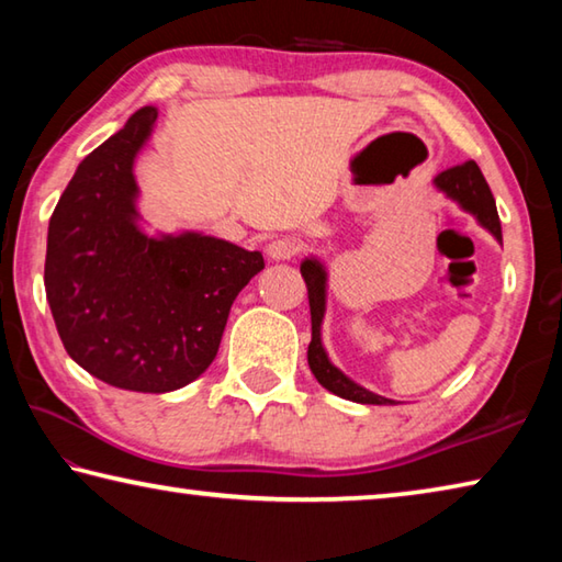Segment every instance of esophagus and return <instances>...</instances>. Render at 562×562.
Listing matches in <instances>:
<instances>
[{
    "instance_id": "34e87169",
    "label": "esophagus",
    "mask_w": 562,
    "mask_h": 562,
    "mask_svg": "<svg viewBox=\"0 0 562 562\" xmlns=\"http://www.w3.org/2000/svg\"><path fill=\"white\" fill-rule=\"evenodd\" d=\"M302 250L300 240H294V237H280V240H272L268 245V258L270 260H292L294 255H297Z\"/></svg>"
}]
</instances>
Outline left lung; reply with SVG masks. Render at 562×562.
<instances>
[{
    "label": "left lung",
    "mask_w": 562,
    "mask_h": 562,
    "mask_svg": "<svg viewBox=\"0 0 562 562\" xmlns=\"http://www.w3.org/2000/svg\"><path fill=\"white\" fill-rule=\"evenodd\" d=\"M436 190H441L446 198H451L453 203H459L461 211L471 213L481 227L503 243L501 233V221L496 211V201H493V193L483 178L481 168L475 166V160H465L461 166H453L443 170L434 178ZM300 272L304 282H307V294H310V315H312V341L307 347V361L312 374H315L317 382L327 389V392L337 394L341 398H349V402L357 404H394L392 398H384L369 389L359 386L357 382L331 364L327 357V349L322 345V319H325L327 312V268L325 262L315 255L304 258L300 265Z\"/></svg>",
    "instance_id": "obj_1"
}]
</instances>
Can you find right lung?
I'll return each instance as SVG.
<instances>
[{
  "label": "right lung",
  "mask_w": 562,
  "mask_h": 562,
  "mask_svg": "<svg viewBox=\"0 0 562 562\" xmlns=\"http://www.w3.org/2000/svg\"><path fill=\"white\" fill-rule=\"evenodd\" d=\"M156 106L138 109L76 168L46 235L44 288L69 357L116 389L164 394L213 364L231 307L262 252L140 225L133 164Z\"/></svg>",
  "instance_id": "1"
}]
</instances>
